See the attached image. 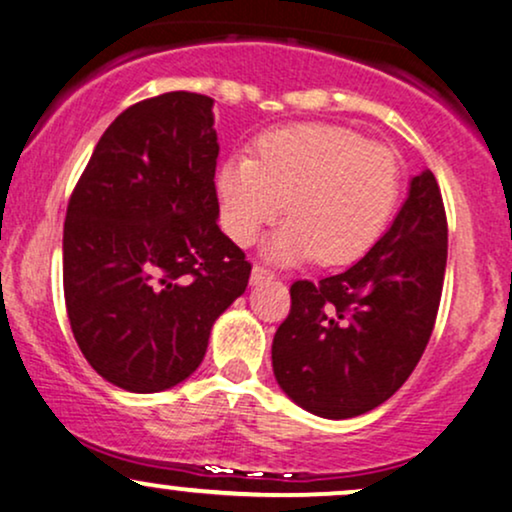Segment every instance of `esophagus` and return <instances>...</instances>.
<instances>
[{"label":"esophagus","mask_w":512,"mask_h":512,"mask_svg":"<svg viewBox=\"0 0 512 512\" xmlns=\"http://www.w3.org/2000/svg\"><path fill=\"white\" fill-rule=\"evenodd\" d=\"M273 278H275V275L263 266H254V270H251V285H263V282H268Z\"/></svg>","instance_id":"1"}]
</instances>
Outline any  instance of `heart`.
I'll return each instance as SVG.
<instances>
[{
    "label": "heart",
    "instance_id": "1",
    "mask_svg": "<svg viewBox=\"0 0 512 512\" xmlns=\"http://www.w3.org/2000/svg\"><path fill=\"white\" fill-rule=\"evenodd\" d=\"M400 184L393 150L347 126H280L258 136L251 158L220 167V218L232 242L246 246L285 208L290 220L266 244L270 261L316 256L323 266H342L386 232Z\"/></svg>",
    "mask_w": 512,
    "mask_h": 512
}]
</instances>
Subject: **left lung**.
I'll return each mask as SVG.
<instances>
[{
	"label": "left lung",
	"instance_id": "1",
	"mask_svg": "<svg viewBox=\"0 0 512 512\" xmlns=\"http://www.w3.org/2000/svg\"><path fill=\"white\" fill-rule=\"evenodd\" d=\"M446 261V208L434 172L424 170L369 254L345 273L290 287V316L273 338L280 388L326 419L386 402L426 350Z\"/></svg>",
	"mask_w": 512,
	"mask_h": 512
}]
</instances>
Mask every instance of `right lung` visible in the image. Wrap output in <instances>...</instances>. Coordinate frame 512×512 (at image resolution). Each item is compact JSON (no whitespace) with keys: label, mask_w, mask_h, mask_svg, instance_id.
<instances>
[{"label":"right lung","mask_w":512,"mask_h":512,"mask_svg":"<svg viewBox=\"0 0 512 512\" xmlns=\"http://www.w3.org/2000/svg\"><path fill=\"white\" fill-rule=\"evenodd\" d=\"M208 95L162 93L100 136L69 198L64 302L83 357L129 393H160L206 357L251 263L220 232Z\"/></svg>","instance_id":"1"}]
</instances>
